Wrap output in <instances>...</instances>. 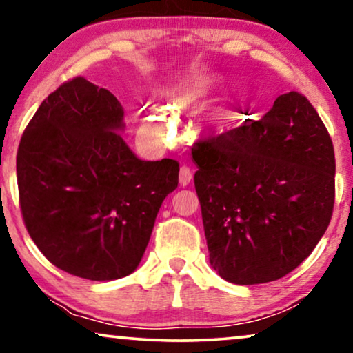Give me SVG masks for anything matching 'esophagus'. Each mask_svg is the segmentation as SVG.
Wrapping results in <instances>:
<instances>
[{"label": "esophagus", "instance_id": "obj_1", "mask_svg": "<svg viewBox=\"0 0 353 353\" xmlns=\"http://www.w3.org/2000/svg\"><path fill=\"white\" fill-rule=\"evenodd\" d=\"M178 180H180L181 186H188L192 180V173L188 167H181L180 168V175H178Z\"/></svg>", "mask_w": 353, "mask_h": 353}]
</instances>
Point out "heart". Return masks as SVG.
I'll return each mask as SVG.
<instances>
[{"label": "heart", "instance_id": "obj_1", "mask_svg": "<svg viewBox=\"0 0 353 353\" xmlns=\"http://www.w3.org/2000/svg\"><path fill=\"white\" fill-rule=\"evenodd\" d=\"M148 120L154 128H159V125H161V119H159L157 115H151V117H148Z\"/></svg>", "mask_w": 353, "mask_h": 353}]
</instances>
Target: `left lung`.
I'll return each mask as SVG.
<instances>
[{
	"mask_svg": "<svg viewBox=\"0 0 353 353\" xmlns=\"http://www.w3.org/2000/svg\"><path fill=\"white\" fill-rule=\"evenodd\" d=\"M212 268L234 284H262L297 268L330 225L332 141L305 96L291 91L257 122L192 151Z\"/></svg>",
	"mask_w": 353,
	"mask_h": 353,
	"instance_id": "8db88e82",
	"label": "left lung"
}]
</instances>
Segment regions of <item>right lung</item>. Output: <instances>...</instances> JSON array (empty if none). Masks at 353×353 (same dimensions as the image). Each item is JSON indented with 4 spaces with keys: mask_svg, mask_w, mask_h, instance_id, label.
<instances>
[{
    "mask_svg": "<svg viewBox=\"0 0 353 353\" xmlns=\"http://www.w3.org/2000/svg\"><path fill=\"white\" fill-rule=\"evenodd\" d=\"M123 130L120 101L77 77L43 101L19 144L28 234L54 267L91 281L137 270L159 209L178 186V162L141 161Z\"/></svg>",
    "mask_w": 353,
    "mask_h": 353,
    "instance_id": "add662e5",
    "label": "right lung"
}]
</instances>
